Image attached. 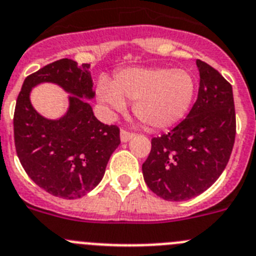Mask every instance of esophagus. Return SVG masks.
I'll list each match as a JSON object with an SVG mask.
<instances>
[{"mask_svg":"<svg viewBox=\"0 0 256 256\" xmlns=\"http://www.w3.org/2000/svg\"><path fill=\"white\" fill-rule=\"evenodd\" d=\"M134 136V132H130V131L125 130V128H122L121 130V140L125 143V142H128L131 138Z\"/></svg>","mask_w":256,"mask_h":256,"instance_id":"34e87169","label":"esophagus"}]
</instances>
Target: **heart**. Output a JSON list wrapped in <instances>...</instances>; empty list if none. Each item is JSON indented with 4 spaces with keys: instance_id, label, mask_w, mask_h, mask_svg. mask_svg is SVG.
<instances>
[{
    "instance_id": "heart-1",
    "label": "heart",
    "mask_w": 256,
    "mask_h": 256,
    "mask_svg": "<svg viewBox=\"0 0 256 256\" xmlns=\"http://www.w3.org/2000/svg\"><path fill=\"white\" fill-rule=\"evenodd\" d=\"M196 82L188 70L176 68H125L116 73L113 85L100 80L98 96L113 110L135 102L134 113L144 125L165 128L175 125L193 103Z\"/></svg>"
}]
</instances>
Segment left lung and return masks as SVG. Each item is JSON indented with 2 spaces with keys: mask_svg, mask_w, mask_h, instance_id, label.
I'll use <instances>...</instances> for the list:
<instances>
[{
  "mask_svg": "<svg viewBox=\"0 0 256 256\" xmlns=\"http://www.w3.org/2000/svg\"><path fill=\"white\" fill-rule=\"evenodd\" d=\"M200 88L186 118L168 132L152 138L143 176L153 193L186 201L216 182L230 161L236 138L232 85L215 68L197 60Z\"/></svg>",
  "mask_w": 256,
  "mask_h": 256,
  "instance_id": "1",
  "label": "left lung"
}]
</instances>
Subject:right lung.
Masks as SVG:
<instances>
[{"label": "right lung", "instance_id": "add662e5", "mask_svg": "<svg viewBox=\"0 0 256 256\" xmlns=\"http://www.w3.org/2000/svg\"><path fill=\"white\" fill-rule=\"evenodd\" d=\"M88 68L66 58L48 64L24 80L15 106L14 140L22 166L42 190L66 200L94 190L121 143L118 126L102 124L81 99L94 96ZM41 82H54L76 95L60 120H46L32 110L30 88Z\"/></svg>", "mask_w": 256, "mask_h": 256}]
</instances>
